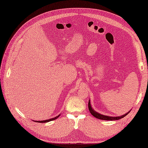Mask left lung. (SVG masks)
<instances>
[{
    "instance_id": "1",
    "label": "left lung",
    "mask_w": 148,
    "mask_h": 148,
    "mask_svg": "<svg viewBox=\"0 0 148 148\" xmlns=\"http://www.w3.org/2000/svg\"><path fill=\"white\" fill-rule=\"evenodd\" d=\"M88 110H89V111H90L91 114L94 117L99 119L105 120V121H115V120L121 119L123 118L124 117H125L126 115H128V113H129L130 111H129V112L126 113L125 114L123 115L118 116V117H111V116H108V115H105L103 114H100V113H98L95 110H94V109L92 108L90 100H89V101H88Z\"/></svg>"
}]
</instances>
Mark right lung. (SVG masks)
I'll list each match as a JSON object with an SVG mask.
<instances>
[{"label":"right lung","instance_id":"obj_1","mask_svg":"<svg viewBox=\"0 0 148 148\" xmlns=\"http://www.w3.org/2000/svg\"><path fill=\"white\" fill-rule=\"evenodd\" d=\"M60 115V114L58 115V116H56V117H55L54 118L49 119H46V120H44V121H33L38 122V123H47V122H49V121H53V120H55L56 119H57Z\"/></svg>","mask_w":148,"mask_h":148}]
</instances>
